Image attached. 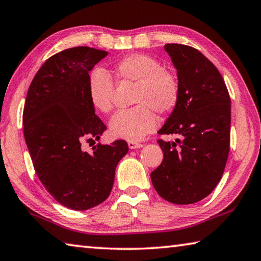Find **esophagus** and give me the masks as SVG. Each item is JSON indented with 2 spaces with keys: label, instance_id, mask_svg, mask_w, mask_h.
I'll return each instance as SVG.
<instances>
[{
  "label": "esophagus",
  "instance_id": "obj_1",
  "mask_svg": "<svg viewBox=\"0 0 261 261\" xmlns=\"http://www.w3.org/2000/svg\"><path fill=\"white\" fill-rule=\"evenodd\" d=\"M142 147H143V144H142V143L134 142V141H129V142H128V148H129L130 150L140 149V148H142Z\"/></svg>",
  "mask_w": 261,
  "mask_h": 261
}]
</instances>
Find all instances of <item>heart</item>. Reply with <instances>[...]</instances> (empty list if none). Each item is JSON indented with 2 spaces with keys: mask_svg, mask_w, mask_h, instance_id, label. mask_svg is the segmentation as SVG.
Instances as JSON below:
<instances>
[{
  "mask_svg": "<svg viewBox=\"0 0 261 261\" xmlns=\"http://www.w3.org/2000/svg\"><path fill=\"white\" fill-rule=\"evenodd\" d=\"M118 79L135 84L133 103L136 107L119 111L110 121V132L118 139L141 141L154 130L158 117L154 111L167 114L180 98V86L175 75L164 70L156 58L133 54L114 64ZM113 81L104 71L96 68L88 76V96L97 111L108 113L113 108Z\"/></svg>",
  "mask_w": 261,
  "mask_h": 261,
  "instance_id": "obj_1",
  "label": "heart"
}]
</instances>
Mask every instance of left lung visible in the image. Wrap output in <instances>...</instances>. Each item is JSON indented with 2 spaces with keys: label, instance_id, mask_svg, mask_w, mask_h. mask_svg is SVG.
Listing matches in <instances>:
<instances>
[{
  "label": "left lung",
  "instance_id": "1",
  "mask_svg": "<svg viewBox=\"0 0 261 261\" xmlns=\"http://www.w3.org/2000/svg\"><path fill=\"white\" fill-rule=\"evenodd\" d=\"M164 48L176 68L180 98L158 133L180 139L158 141L164 159L150 176L162 198L193 204L212 193L225 170L230 97L220 72L197 49L176 43Z\"/></svg>",
  "mask_w": 261,
  "mask_h": 261
}]
</instances>
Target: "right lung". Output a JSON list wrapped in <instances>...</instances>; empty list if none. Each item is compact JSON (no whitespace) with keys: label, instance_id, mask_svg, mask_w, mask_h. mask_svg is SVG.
Instances as JSON below:
<instances>
[{"label":"right lung","instance_id":"obj_1","mask_svg":"<svg viewBox=\"0 0 261 261\" xmlns=\"http://www.w3.org/2000/svg\"><path fill=\"white\" fill-rule=\"evenodd\" d=\"M107 56L108 51L89 47L54 55L32 80L22 113L24 138L40 181L59 204L76 211L109 197L116 167L128 152L122 140L98 143L91 153L81 150L82 138L98 141L107 129L88 96L89 71Z\"/></svg>","mask_w":261,"mask_h":261}]
</instances>
